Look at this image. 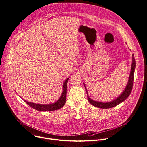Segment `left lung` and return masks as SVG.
<instances>
[{
  "label": "left lung",
  "mask_w": 147,
  "mask_h": 147,
  "mask_svg": "<svg viewBox=\"0 0 147 147\" xmlns=\"http://www.w3.org/2000/svg\"><path fill=\"white\" fill-rule=\"evenodd\" d=\"M135 67H136V62H135V57L134 55L132 54V66H131V71L129 75V80H128V84L127 85V86L125 88V89H124V90L123 92V93L115 100L111 101V102H98V101H94L93 100H92L91 98H89V96H88V91L87 89L85 87V85L84 84L86 93H87V96H88V99L89 102L93 106L97 107V108H102V109H108V108H111L113 107H115L116 106H117V105L120 104V103L123 102V101H124L130 95L131 92H132V89L133 88V84H134V73H135Z\"/></svg>",
  "instance_id": "1"
}]
</instances>
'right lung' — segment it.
Instances as JSON below:
<instances>
[{"instance_id":"obj_1","label":"right lung","mask_w":147,"mask_h":147,"mask_svg":"<svg viewBox=\"0 0 147 147\" xmlns=\"http://www.w3.org/2000/svg\"><path fill=\"white\" fill-rule=\"evenodd\" d=\"M69 78H67L63 85V91L62 95L59 99L55 102L51 104H38L30 102H28L24 100V101L30 107L38 111H53L58 110L64 106L66 101V91H67V81Z\"/></svg>"}]
</instances>
